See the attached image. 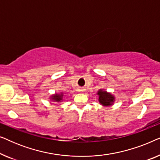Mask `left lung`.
<instances>
[{
	"label": "left lung",
	"mask_w": 160,
	"mask_h": 160,
	"mask_svg": "<svg viewBox=\"0 0 160 160\" xmlns=\"http://www.w3.org/2000/svg\"><path fill=\"white\" fill-rule=\"evenodd\" d=\"M98 95H99V101L102 106H110L114 100V98L111 94L107 93L106 92L100 90L98 92Z\"/></svg>",
	"instance_id": "obj_1"
}]
</instances>
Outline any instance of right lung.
<instances>
[{"label":"right lung","instance_id":"1","mask_svg":"<svg viewBox=\"0 0 160 160\" xmlns=\"http://www.w3.org/2000/svg\"><path fill=\"white\" fill-rule=\"evenodd\" d=\"M52 100H54V101H60V100H62V94H61V95H53V97L52 98Z\"/></svg>","mask_w":160,"mask_h":160}]
</instances>
